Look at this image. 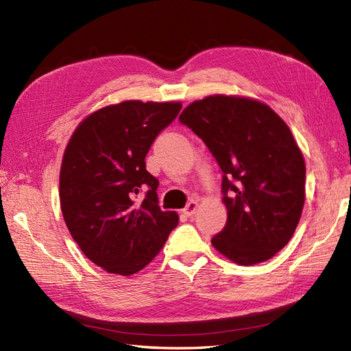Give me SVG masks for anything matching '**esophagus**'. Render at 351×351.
<instances>
[{"instance_id":"obj_1","label":"esophagus","mask_w":351,"mask_h":351,"mask_svg":"<svg viewBox=\"0 0 351 351\" xmlns=\"http://www.w3.org/2000/svg\"><path fill=\"white\" fill-rule=\"evenodd\" d=\"M197 208H199V202H197V200H191L190 203H188V204L185 206L184 215H185V217H188V218H191L193 215L197 212Z\"/></svg>"}]
</instances>
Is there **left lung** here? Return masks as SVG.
<instances>
[{
    "label": "left lung",
    "instance_id": "obj_1",
    "mask_svg": "<svg viewBox=\"0 0 351 351\" xmlns=\"http://www.w3.org/2000/svg\"><path fill=\"white\" fill-rule=\"evenodd\" d=\"M179 121L223 173L227 223L213 247L240 265L273 258L292 239L305 202V163L291 129L268 105L226 95L190 104Z\"/></svg>",
    "mask_w": 351,
    "mask_h": 351
}]
</instances>
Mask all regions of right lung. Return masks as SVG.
<instances>
[{"instance_id":"right-lung-1","label":"right lung","mask_w":351,"mask_h":351,"mask_svg":"<svg viewBox=\"0 0 351 351\" xmlns=\"http://www.w3.org/2000/svg\"><path fill=\"white\" fill-rule=\"evenodd\" d=\"M181 108V102L108 105L86 117L68 142L59 178L62 215L83 254L108 273H138L178 226L176 212L160 209L158 181L145 157Z\"/></svg>"}]
</instances>
